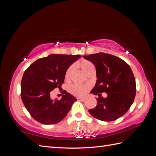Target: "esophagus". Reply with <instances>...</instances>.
Masks as SVG:
<instances>
[{"label":"esophagus","instance_id":"34e87169","mask_svg":"<svg viewBox=\"0 0 156 156\" xmlns=\"http://www.w3.org/2000/svg\"><path fill=\"white\" fill-rule=\"evenodd\" d=\"M77 100L78 101H84V98H77Z\"/></svg>","mask_w":156,"mask_h":156}]
</instances>
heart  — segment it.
Masks as SVG:
<instances>
[{"instance_id":"1","label":"heart","mask_w":156,"mask_h":156,"mask_svg":"<svg viewBox=\"0 0 156 156\" xmlns=\"http://www.w3.org/2000/svg\"><path fill=\"white\" fill-rule=\"evenodd\" d=\"M77 66L82 69V71L84 73H86L90 69L94 68L92 62L87 60H83L81 61H80L79 62H78ZM72 66H70L66 70V72L65 73L66 79H69V75L71 73V72H72ZM87 90H88L87 86L83 85V84H73L72 85H71L69 87L70 93L76 96H82L83 94L87 91Z\"/></svg>"}]
</instances>
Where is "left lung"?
I'll list each match as a JSON object with an SVG mask.
<instances>
[{"mask_svg": "<svg viewBox=\"0 0 156 156\" xmlns=\"http://www.w3.org/2000/svg\"><path fill=\"white\" fill-rule=\"evenodd\" d=\"M83 58L96 67L98 79L90 93L98 96L103 92L108 94L105 98L96 99L97 105L88 110L90 114L105 122L119 119L129 109L136 94L135 79L129 66L116 56L103 53Z\"/></svg>", "mask_w": 156, "mask_h": 156, "instance_id": "8db88e82", "label": "left lung"}]
</instances>
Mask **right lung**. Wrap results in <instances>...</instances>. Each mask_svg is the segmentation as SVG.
I'll return each instance as SVG.
<instances>
[{
	"instance_id": "add662e5",
	"label": "right lung",
	"mask_w": 156,
	"mask_h": 156,
	"mask_svg": "<svg viewBox=\"0 0 156 156\" xmlns=\"http://www.w3.org/2000/svg\"><path fill=\"white\" fill-rule=\"evenodd\" d=\"M81 56L50 55L37 59L26 69L21 80V96L34 120L45 125L55 124L67 115L77 99L66 91L60 100H53L51 93L62 86L66 70Z\"/></svg>"
}]
</instances>
